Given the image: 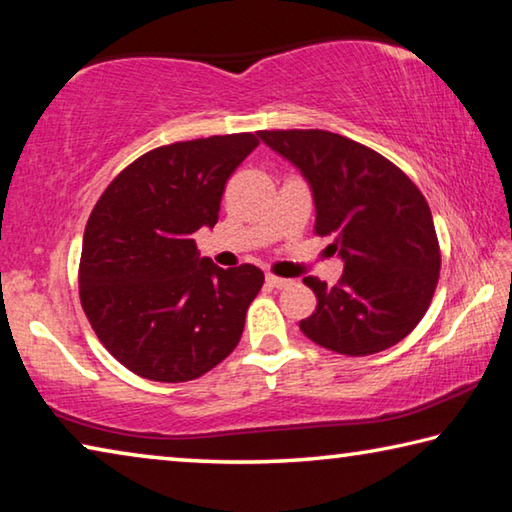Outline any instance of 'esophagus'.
<instances>
[{
    "mask_svg": "<svg viewBox=\"0 0 512 512\" xmlns=\"http://www.w3.org/2000/svg\"><path fill=\"white\" fill-rule=\"evenodd\" d=\"M266 284L268 287H273V289H287V287H291V280H287V277H277V275H266Z\"/></svg>",
    "mask_w": 512,
    "mask_h": 512,
    "instance_id": "1",
    "label": "esophagus"
}]
</instances>
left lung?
I'll return each instance as SVG.
<instances>
[{"label": "left lung", "mask_w": 512, "mask_h": 512, "mask_svg": "<svg viewBox=\"0 0 512 512\" xmlns=\"http://www.w3.org/2000/svg\"><path fill=\"white\" fill-rule=\"evenodd\" d=\"M298 167L316 205V235L334 237L339 284L305 277L316 311L302 334L323 348L366 357L400 343L427 314L440 273L431 210L384 155L329 131H262Z\"/></svg>", "instance_id": "1"}]
</instances>
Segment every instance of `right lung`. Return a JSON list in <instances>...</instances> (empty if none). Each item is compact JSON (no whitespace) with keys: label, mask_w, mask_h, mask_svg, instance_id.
Returning a JSON list of instances; mask_svg holds the SVG:
<instances>
[{"label":"right lung","mask_w":512,"mask_h":512,"mask_svg":"<svg viewBox=\"0 0 512 512\" xmlns=\"http://www.w3.org/2000/svg\"><path fill=\"white\" fill-rule=\"evenodd\" d=\"M259 144L214 135L144 153L112 180L85 225L81 305L112 357L164 384L192 381L237 348L262 289L253 264L219 268L192 235L214 228L225 183Z\"/></svg>","instance_id":"1"}]
</instances>
